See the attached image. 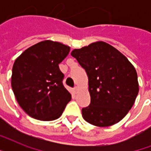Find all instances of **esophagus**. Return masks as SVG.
I'll return each mask as SVG.
<instances>
[{
  "label": "esophagus",
  "instance_id": "1",
  "mask_svg": "<svg viewBox=\"0 0 151 151\" xmlns=\"http://www.w3.org/2000/svg\"><path fill=\"white\" fill-rule=\"evenodd\" d=\"M78 90H79V88L77 87V86H76V87L73 88V91H74V92H75V93H77V92H78Z\"/></svg>",
  "mask_w": 151,
  "mask_h": 151
}]
</instances>
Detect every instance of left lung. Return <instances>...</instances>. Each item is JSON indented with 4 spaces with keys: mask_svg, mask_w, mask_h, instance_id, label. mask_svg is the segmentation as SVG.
<instances>
[{
    "mask_svg": "<svg viewBox=\"0 0 151 151\" xmlns=\"http://www.w3.org/2000/svg\"><path fill=\"white\" fill-rule=\"evenodd\" d=\"M71 55L88 78L91 103L82 109L83 118L98 127L119 122L133 106L139 92L133 65L122 52L103 41L73 49Z\"/></svg>",
    "mask_w": 151,
    "mask_h": 151,
    "instance_id": "obj_1",
    "label": "left lung"
}]
</instances>
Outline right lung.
I'll return each mask as SVG.
<instances>
[{
    "label": "right lung",
    "instance_id": "right-lung-1",
    "mask_svg": "<svg viewBox=\"0 0 151 151\" xmlns=\"http://www.w3.org/2000/svg\"><path fill=\"white\" fill-rule=\"evenodd\" d=\"M70 50L63 44L46 40L28 48L15 59L12 88L18 103L33 118L57 119L70 101L59 67Z\"/></svg>",
    "mask_w": 151,
    "mask_h": 151
}]
</instances>
